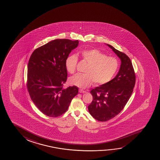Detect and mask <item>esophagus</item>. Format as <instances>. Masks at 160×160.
Listing matches in <instances>:
<instances>
[{"instance_id":"34e87169","label":"esophagus","mask_w":160,"mask_h":160,"mask_svg":"<svg viewBox=\"0 0 160 160\" xmlns=\"http://www.w3.org/2000/svg\"><path fill=\"white\" fill-rule=\"evenodd\" d=\"M79 92H80V93H86V91H84V90H82V89H80V90H79Z\"/></svg>"}]
</instances>
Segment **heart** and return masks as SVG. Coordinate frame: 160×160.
Returning a JSON list of instances; mask_svg holds the SVG:
<instances>
[{
    "instance_id": "1",
    "label": "heart",
    "mask_w": 160,
    "mask_h": 160,
    "mask_svg": "<svg viewBox=\"0 0 160 160\" xmlns=\"http://www.w3.org/2000/svg\"><path fill=\"white\" fill-rule=\"evenodd\" d=\"M83 61L88 63L85 74H77L69 79V82L79 88H86L92 85L94 81L97 85L108 83L118 72L120 66L118 59L108 56L96 48L83 50L80 52ZM78 58L71 54L66 58L65 67L70 74H74L77 68Z\"/></svg>"
}]
</instances>
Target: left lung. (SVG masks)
<instances>
[{
    "label": "left lung",
    "instance_id": "obj_1",
    "mask_svg": "<svg viewBox=\"0 0 160 160\" xmlns=\"http://www.w3.org/2000/svg\"><path fill=\"white\" fill-rule=\"evenodd\" d=\"M121 61L118 74L108 83L93 88V100L88 106L90 114L97 120L105 122L120 112L133 91L136 75L131 61L124 53L108 44Z\"/></svg>",
    "mask_w": 160,
    "mask_h": 160
}]
</instances>
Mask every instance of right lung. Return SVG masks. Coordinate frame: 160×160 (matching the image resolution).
<instances>
[{"label": "right lung", "instance_id": "1", "mask_svg": "<svg viewBox=\"0 0 160 160\" xmlns=\"http://www.w3.org/2000/svg\"><path fill=\"white\" fill-rule=\"evenodd\" d=\"M79 44L78 40H53L36 48L28 64L27 88L40 111L56 118L65 113L78 93L75 86L64 89L68 73L65 61Z\"/></svg>", "mask_w": 160, "mask_h": 160}]
</instances>
